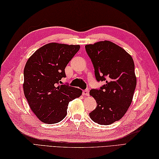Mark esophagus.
<instances>
[{"instance_id":"obj_1","label":"esophagus","mask_w":159,"mask_h":159,"mask_svg":"<svg viewBox=\"0 0 159 159\" xmlns=\"http://www.w3.org/2000/svg\"><path fill=\"white\" fill-rule=\"evenodd\" d=\"M83 96H89V90H88V89L84 90L83 92Z\"/></svg>"}]
</instances>
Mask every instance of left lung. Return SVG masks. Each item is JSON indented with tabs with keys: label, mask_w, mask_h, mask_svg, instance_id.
Returning <instances> with one entry per match:
<instances>
[{
	"label": "left lung",
	"mask_w": 159,
	"mask_h": 159,
	"mask_svg": "<svg viewBox=\"0 0 159 159\" xmlns=\"http://www.w3.org/2000/svg\"><path fill=\"white\" fill-rule=\"evenodd\" d=\"M98 81H105L100 89L89 92L97 107L89 113L94 122L109 125L120 120L130 106L137 85L134 64L130 55L107 40L85 46Z\"/></svg>",
	"instance_id": "obj_1"
}]
</instances>
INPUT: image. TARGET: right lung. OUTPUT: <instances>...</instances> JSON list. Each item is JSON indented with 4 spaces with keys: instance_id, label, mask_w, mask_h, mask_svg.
Instances as JSON below:
<instances>
[{
    "instance_id": "right-lung-1",
    "label": "right lung",
    "mask_w": 159,
    "mask_h": 159,
    "mask_svg": "<svg viewBox=\"0 0 159 159\" xmlns=\"http://www.w3.org/2000/svg\"><path fill=\"white\" fill-rule=\"evenodd\" d=\"M79 49V45L49 43L37 50L26 63L24 93L33 113L43 123L63 120L69 102L82 95L81 89L59 84L66 77V66Z\"/></svg>"
}]
</instances>
